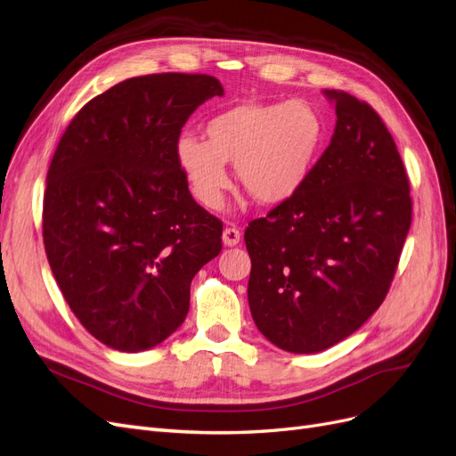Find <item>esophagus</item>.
Instances as JSON below:
<instances>
[{"label": "esophagus", "instance_id": "obj_1", "mask_svg": "<svg viewBox=\"0 0 456 456\" xmlns=\"http://www.w3.org/2000/svg\"><path fill=\"white\" fill-rule=\"evenodd\" d=\"M240 242V231L234 229V227H227L224 231V244L225 246H237Z\"/></svg>", "mask_w": 456, "mask_h": 456}]
</instances>
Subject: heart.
Instances as JSON below:
<instances>
[{
  "mask_svg": "<svg viewBox=\"0 0 456 456\" xmlns=\"http://www.w3.org/2000/svg\"><path fill=\"white\" fill-rule=\"evenodd\" d=\"M326 134L322 115L305 100L242 102L210 117L207 142L183 134L175 159L202 207L222 208L231 185L225 165H237L242 189L261 207H282L311 178Z\"/></svg>",
  "mask_w": 456,
  "mask_h": 456,
  "instance_id": "b5f03b06",
  "label": "heart"
}]
</instances>
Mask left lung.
<instances>
[{"label": "left lung", "instance_id": "8db88e82", "mask_svg": "<svg viewBox=\"0 0 456 456\" xmlns=\"http://www.w3.org/2000/svg\"><path fill=\"white\" fill-rule=\"evenodd\" d=\"M324 94L337 113L328 150L296 199L244 232L252 318L293 354L341 343L377 311L411 225L409 180L388 128L365 102Z\"/></svg>", "mask_w": 456, "mask_h": 456}]
</instances>
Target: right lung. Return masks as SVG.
Segmentation results:
<instances>
[{
    "label": "right lung",
    "mask_w": 456,
    "mask_h": 456,
    "mask_svg": "<svg viewBox=\"0 0 456 456\" xmlns=\"http://www.w3.org/2000/svg\"><path fill=\"white\" fill-rule=\"evenodd\" d=\"M224 96L202 73L117 83L73 117L47 172L43 242L85 330L119 352L163 343L224 225L189 193L175 145L189 115Z\"/></svg>",
    "instance_id": "obj_1"
}]
</instances>
